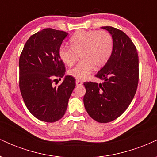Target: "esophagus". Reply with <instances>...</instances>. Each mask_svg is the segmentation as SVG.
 I'll list each match as a JSON object with an SVG mask.
<instances>
[{
	"label": "esophagus",
	"mask_w": 157,
	"mask_h": 157,
	"mask_svg": "<svg viewBox=\"0 0 157 157\" xmlns=\"http://www.w3.org/2000/svg\"><path fill=\"white\" fill-rule=\"evenodd\" d=\"M82 82L81 80H76V85L77 86H82Z\"/></svg>",
	"instance_id": "1"
}]
</instances>
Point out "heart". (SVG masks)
I'll list each match as a JSON object with an SVG mask.
<instances>
[{
  "mask_svg": "<svg viewBox=\"0 0 157 157\" xmlns=\"http://www.w3.org/2000/svg\"><path fill=\"white\" fill-rule=\"evenodd\" d=\"M71 47L62 45L59 56L66 66H72L81 55L82 62L68 74L78 80H84L92 72L94 66L101 68L109 60L113 49V40L109 32L104 30L79 31L70 39Z\"/></svg>",
  "mask_w": 157,
  "mask_h": 157,
  "instance_id": "b5f03b06",
  "label": "heart"
}]
</instances>
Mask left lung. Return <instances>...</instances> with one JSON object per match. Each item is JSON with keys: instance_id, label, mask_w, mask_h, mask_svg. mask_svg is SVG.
<instances>
[{"instance_id": "8db88e82", "label": "left lung", "mask_w": 157, "mask_h": 157, "mask_svg": "<svg viewBox=\"0 0 157 157\" xmlns=\"http://www.w3.org/2000/svg\"><path fill=\"white\" fill-rule=\"evenodd\" d=\"M102 28L112 36L113 52L95 75L104 82L83 83V102L93 120L107 123L121 116L134 99L139 82V57L136 46L125 32L111 26Z\"/></svg>"}]
</instances>
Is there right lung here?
<instances>
[{
    "label": "right lung",
    "instance_id": "add662e5",
    "mask_svg": "<svg viewBox=\"0 0 157 157\" xmlns=\"http://www.w3.org/2000/svg\"><path fill=\"white\" fill-rule=\"evenodd\" d=\"M66 32L47 28L32 35L24 45L19 59V87L24 103L30 113L41 121L55 122L63 117L68 99L76 83L66 76L64 63L59 56Z\"/></svg>",
    "mask_w": 157,
    "mask_h": 157
}]
</instances>
